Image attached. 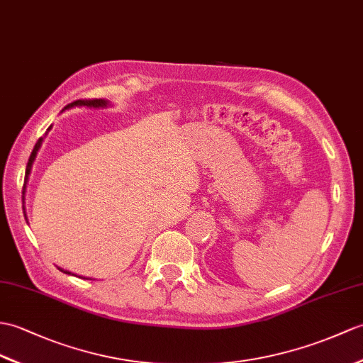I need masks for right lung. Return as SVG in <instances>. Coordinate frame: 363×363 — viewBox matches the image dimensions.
<instances>
[{
  "mask_svg": "<svg viewBox=\"0 0 363 363\" xmlns=\"http://www.w3.org/2000/svg\"><path fill=\"white\" fill-rule=\"evenodd\" d=\"M106 105H108V102H105V100H102V99H80V100H75V102H72L69 105H66V108H71V106H94V108H99V106H106ZM41 142H43V138H40L37 140L35 147H33L32 153L29 156V161H28V165H26V178H24V181H28V178H29V173H30V168H32V164H33V159H35L37 151L41 147ZM24 187H26V184H24ZM58 269H60V267H58ZM60 271L65 272V274H71V272H67V271H63V269H60Z\"/></svg>",
  "mask_w": 363,
  "mask_h": 363,
  "instance_id": "1",
  "label": "right lung"
}]
</instances>
